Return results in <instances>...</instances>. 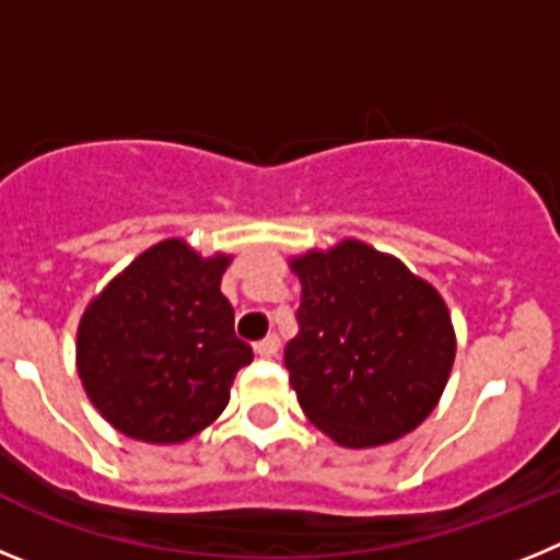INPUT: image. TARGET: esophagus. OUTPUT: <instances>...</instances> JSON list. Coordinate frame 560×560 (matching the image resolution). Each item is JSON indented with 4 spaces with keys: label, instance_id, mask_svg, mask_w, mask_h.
Listing matches in <instances>:
<instances>
[{
    "label": "esophagus",
    "instance_id": "1",
    "mask_svg": "<svg viewBox=\"0 0 560 560\" xmlns=\"http://www.w3.org/2000/svg\"><path fill=\"white\" fill-rule=\"evenodd\" d=\"M277 350H280V339H277V334H269L266 339H260L255 345V353L264 355V359H271V355H277Z\"/></svg>",
    "mask_w": 560,
    "mask_h": 560
}]
</instances>
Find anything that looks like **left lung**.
<instances>
[{
  "label": "left lung",
  "mask_w": 560,
  "mask_h": 560,
  "mask_svg": "<svg viewBox=\"0 0 560 560\" xmlns=\"http://www.w3.org/2000/svg\"><path fill=\"white\" fill-rule=\"evenodd\" d=\"M289 266L303 303L285 370L305 418L345 448L415 432L438 407L457 353L440 291L355 237Z\"/></svg>",
  "instance_id": "left-lung-1"
}]
</instances>
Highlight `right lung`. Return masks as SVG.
Here are the masks:
<instances>
[{
  "mask_svg": "<svg viewBox=\"0 0 560 560\" xmlns=\"http://www.w3.org/2000/svg\"><path fill=\"white\" fill-rule=\"evenodd\" d=\"M230 264L224 252L201 257L182 237H167L133 257L86 305L78 375L117 432L171 446L224 412L235 373L252 361L221 294Z\"/></svg>",
  "mask_w": 560,
  "mask_h": 560,
  "instance_id": "1",
  "label": "right lung"
}]
</instances>
